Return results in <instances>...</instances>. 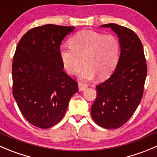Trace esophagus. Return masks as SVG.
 I'll list each match as a JSON object with an SVG mask.
<instances>
[{"label": "esophagus", "mask_w": 157, "mask_h": 157, "mask_svg": "<svg viewBox=\"0 0 157 157\" xmlns=\"http://www.w3.org/2000/svg\"><path fill=\"white\" fill-rule=\"evenodd\" d=\"M79 90L80 91H83L84 90H86V88H87V85L85 84V83H82V82H80L78 84Z\"/></svg>", "instance_id": "obj_1"}]
</instances>
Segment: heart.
<instances>
[{"label": "heart", "instance_id": "heart-1", "mask_svg": "<svg viewBox=\"0 0 157 157\" xmlns=\"http://www.w3.org/2000/svg\"><path fill=\"white\" fill-rule=\"evenodd\" d=\"M120 43L115 36L93 30H82L70 40V47L60 48V57L65 71L71 75L77 74L83 80H100L109 77L115 69L120 55ZM83 62H82V60Z\"/></svg>", "mask_w": 157, "mask_h": 157}]
</instances>
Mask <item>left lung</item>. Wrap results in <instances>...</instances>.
I'll list each match as a JSON object with an SVG mask.
<instances>
[{
	"instance_id": "8db88e82",
	"label": "left lung",
	"mask_w": 157,
	"mask_h": 157,
	"mask_svg": "<svg viewBox=\"0 0 157 157\" xmlns=\"http://www.w3.org/2000/svg\"><path fill=\"white\" fill-rule=\"evenodd\" d=\"M100 27L117 33L121 54L113 74L96 86L97 96L91 116L100 127L117 129L130 120L140 103L147 66L142 43L133 30L117 24Z\"/></svg>"
}]
</instances>
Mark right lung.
<instances>
[{"label":"right lung","instance_id":"right-lung-1","mask_svg":"<svg viewBox=\"0 0 157 157\" xmlns=\"http://www.w3.org/2000/svg\"><path fill=\"white\" fill-rule=\"evenodd\" d=\"M75 29L55 24L30 29L17 46L12 64L13 96L32 125L47 129L63 118L77 82L63 70L60 46Z\"/></svg>","mask_w":157,"mask_h":157}]
</instances>
